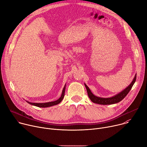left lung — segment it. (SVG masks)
<instances>
[{"label": "left lung", "instance_id": "1", "mask_svg": "<svg viewBox=\"0 0 147 147\" xmlns=\"http://www.w3.org/2000/svg\"><path fill=\"white\" fill-rule=\"evenodd\" d=\"M136 77H137V74H136L134 78H133L132 82L130 83V84H129V86H128L126 88H125L124 90H123V91H121L120 92L110 98H102V97L97 96L92 93L89 87L86 84V83H84V85L87 89L88 95L92 102L97 104H100V105H111V104H114V103H116L120 102L125 97V96L128 94V93L131 90L134 82H136Z\"/></svg>", "mask_w": 147, "mask_h": 147}]
</instances>
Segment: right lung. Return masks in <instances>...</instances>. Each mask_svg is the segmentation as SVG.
<instances>
[{"label": "right lung", "mask_w": 147, "mask_h": 147, "mask_svg": "<svg viewBox=\"0 0 147 147\" xmlns=\"http://www.w3.org/2000/svg\"><path fill=\"white\" fill-rule=\"evenodd\" d=\"M66 84L63 89L62 91V93L61 95L60 96V97L56 100L55 101H52V102H45V103H33V102H30L29 101H27V102H28V103H30V105H32L37 107H39V108H48V107H50L52 106H54V105H56L59 104V103H60L63 99L64 96H65V89H66Z\"/></svg>", "instance_id": "right-lung-1"}]
</instances>
